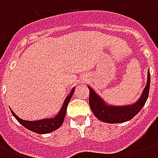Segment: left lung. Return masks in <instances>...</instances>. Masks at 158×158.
<instances>
[{"label": "left lung", "instance_id": "left-lung-1", "mask_svg": "<svg viewBox=\"0 0 158 158\" xmlns=\"http://www.w3.org/2000/svg\"><path fill=\"white\" fill-rule=\"evenodd\" d=\"M89 89V105L92 111L98 120L102 122L116 124L123 123L130 120L134 118L140 110L143 107L147 101L150 88V73L148 72L147 84L143 90L141 96L136 102L131 105L126 106H111L109 105L92 89L88 86Z\"/></svg>", "mask_w": 158, "mask_h": 158}]
</instances>
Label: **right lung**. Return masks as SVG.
<instances>
[{
    "mask_svg": "<svg viewBox=\"0 0 158 158\" xmlns=\"http://www.w3.org/2000/svg\"><path fill=\"white\" fill-rule=\"evenodd\" d=\"M74 89L75 88L72 89V90L70 91L69 95L67 96L66 98L64 99V103L62 105L60 111L53 118L43 119V120L31 121V120H24L20 119V118L18 117L14 113V111L12 110H10L11 113H12V115L15 116L16 120H18L19 122L23 125V127H25L26 129H28L30 131H33V132L39 134V135H43V134H48V133L52 132L54 130L59 129L60 127V125H62L63 121H64V116H65V114H66L67 106H68L69 102L70 101V99H71L72 96H73Z\"/></svg>",
    "mask_w": 158,
    "mask_h": 158,
    "instance_id": "right-lung-1",
    "label": "right lung"
}]
</instances>
